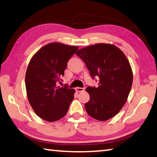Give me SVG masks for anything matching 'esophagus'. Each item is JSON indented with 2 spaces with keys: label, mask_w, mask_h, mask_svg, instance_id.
Listing matches in <instances>:
<instances>
[{
  "label": "esophagus",
  "mask_w": 157,
  "mask_h": 157,
  "mask_svg": "<svg viewBox=\"0 0 157 157\" xmlns=\"http://www.w3.org/2000/svg\"><path fill=\"white\" fill-rule=\"evenodd\" d=\"M84 90H85L84 88H80V87L75 88V90L77 92H82V91H84Z\"/></svg>",
  "instance_id": "obj_1"
}]
</instances>
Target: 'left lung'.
<instances>
[{
    "label": "left lung",
    "mask_w": 157,
    "mask_h": 157,
    "mask_svg": "<svg viewBox=\"0 0 157 157\" xmlns=\"http://www.w3.org/2000/svg\"><path fill=\"white\" fill-rule=\"evenodd\" d=\"M98 87L88 86L90 100L85 104L88 115L106 121L124 106L132 84V71L126 56L115 45L97 44L78 51Z\"/></svg>",
    "instance_id": "8db88e82"
}]
</instances>
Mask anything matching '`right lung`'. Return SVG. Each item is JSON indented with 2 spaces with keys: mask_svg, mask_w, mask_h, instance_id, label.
Listing matches in <instances>:
<instances>
[{
  "mask_svg": "<svg viewBox=\"0 0 157 157\" xmlns=\"http://www.w3.org/2000/svg\"><path fill=\"white\" fill-rule=\"evenodd\" d=\"M78 47L53 42L42 47L31 58L25 75L27 98L36 115L47 121H56L66 115L75 90L59 87L67 62Z\"/></svg>",
  "mask_w": 157,
  "mask_h": 157,
  "instance_id": "1",
  "label": "right lung"
}]
</instances>
